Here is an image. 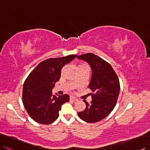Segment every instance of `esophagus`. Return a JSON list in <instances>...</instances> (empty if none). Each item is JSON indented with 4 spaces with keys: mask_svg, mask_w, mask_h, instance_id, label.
I'll return each instance as SVG.
<instances>
[{
    "mask_svg": "<svg viewBox=\"0 0 150 150\" xmlns=\"http://www.w3.org/2000/svg\"><path fill=\"white\" fill-rule=\"evenodd\" d=\"M70 99L72 100H74V101L78 100V98H76V97H73V96H70Z\"/></svg>",
    "mask_w": 150,
    "mask_h": 150,
    "instance_id": "34e87169",
    "label": "esophagus"
}]
</instances>
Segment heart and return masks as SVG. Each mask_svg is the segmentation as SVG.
<instances>
[{"label": "heart", "mask_w": 150, "mask_h": 150, "mask_svg": "<svg viewBox=\"0 0 150 150\" xmlns=\"http://www.w3.org/2000/svg\"><path fill=\"white\" fill-rule=\"evenodd\" d=\"M79 65H86V64H82Z\"/></svg>", "instance_id": "b5f03b06"}]
</instances>
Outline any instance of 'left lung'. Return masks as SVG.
<instances>
[{"label":"left lung","instance_id":"left-lung-1","mask_svg":"<svg viewBox=\"0 0 150 150\" xmlns=\"http://www.w3.org/2000/svg\"><path fill=\"white\" fill-rule=\"evenodd\" d=\"M86 61L92 69L88 88L92 90V100L88 104L84 100L86 108L79 112V117L88 123H96L108 116L115 107L120 93V81L111 65L92 53L78 57Z\"/></svg>","mask_w":150,"mask_h":150}]
</instances>
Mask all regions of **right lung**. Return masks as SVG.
<instances>
[{"instance_id":"obj_1","label":"right lung","mask_w":150,"mask_h":150,"mask_svg":"<svg viewBox=\"0 0 150 150\" xmlns=\"http://www.w3.org/2000/svg\"><path fill=\"white\" fill-rule=\"evenodd\" d=\"M76 54L48 58L41 62L25 79L23 87V104L35 122L47 125L59 116L62 104L69 100L67 94L53 96L52 89L60 78L61 70Z\"/></svg>"}]
</instances>
